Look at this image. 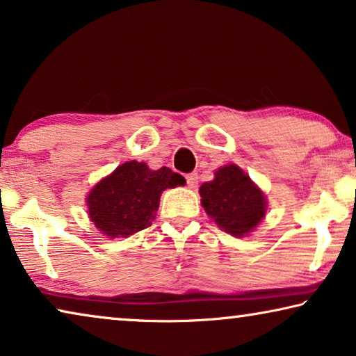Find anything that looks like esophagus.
Wrapping results in <instances>:
<instances>
[{
  "label": "esophagus",
  "instance_id": "obj_1",
  "mask_svg": "<svg viewBox=\"0 0 356 356\" xmlns=\"http://www.w3.org/2000/svg\"><path fill=\"white\" fill-rule=\"evenodd\" d=\"M187 185L190 188H195L196 187V184H198V174L196 172H190V174H187Z\"/></svg>",
  "mask_w": 356,
  "mask_h": 356
}]
</instances>
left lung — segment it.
I'll return each mask as SVG.
<instances>
[{
	"instance_id": "1",
	"label": "left lung",
	"mask_w": 356,
	"mask_h": 356,
	"mask_svg": "<svg viewBox=\"0 0 356 356\" xmlns=\"http://www.w3.org/2000/svg\"><path fill=\"white\" fill-rule=\"evenodd\" d=\"M200 195L208 216L233 236L252 232L265 216L264 193L235 164L217 169L214 180L201 185Z\"/></svg>"
}]
</instances>
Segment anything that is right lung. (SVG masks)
I'll return each instance as SVG.
<instances>
[{"mask_svg": "<svg viewBox=\"0 0 356 356\" xmlns=\"http://www.w3.org/2000/svg\"><path fill=\"white\" fill-rule=\"evenodd\" d=\"M184 184L185 179L166 166L152 171L145 163L127 161L89 193V217L108 238H126L152 225L163 190Z\"/></svg>", "mask_w": 356, "mask_h": 356, "instance_id": "1", "label": "right lung"}]
</instances>
